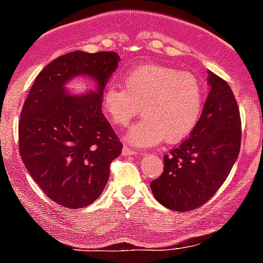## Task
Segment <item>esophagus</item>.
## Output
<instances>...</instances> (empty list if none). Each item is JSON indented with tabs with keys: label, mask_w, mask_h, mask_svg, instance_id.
Listing matches in <instances>:
<instances>
[{
	"label": "esophagus",
	"mask_w": 263,
	"mask_h": 263,
	"mask_svg": "<svg viewBox=\"0 0 263 263\" xmlns=\"http://www.w3.org/2000/svg\"><path fill=\"white\" fill-rule=\"evenodd\" d=\"M122 154H123L124 156H131V155H135V151L132 150L131 147H128L127 145H123V150H122Z\"/></svg>",
	"instance_id": "obj_1"
}]
</instances>
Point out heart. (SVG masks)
<instances>
[{
  "label": "heart",
  "mask_w": 263,
  "mask_h": 263,
  "mask_svg": "<svg viewBox=\"0 0 263 263\" xmlns=\"http://www.w3.org/2000/svg\"><path fill=\"white\" fill-rule=\"evenodd\" d=\"M123 86L112 85L103 94V110L115 126H126L140 107L144 118L127 129L124 139L134 146L147 147L184 140L202 116L203 90L188 72L163 65H141L127 71Z\"/></svg>",
  "instance_id": "heart-1"
}]
</instances>
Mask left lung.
<instances>
[{"label": "left lung", "instance_id": "1", "mask_svg": "<svg viewBox=\"0 0 263 263\" xmlns=\"http://www.w3.org/2000/svg\"><path fill=\"white\" fill-rule=\"evenodd\" d=\"M202 116L191 136L164 156V172L150 183L159 203L173 211L200 208L229 176L240 150V116L227 81L209 71Z\"/></svg>", "mask_w": 263, "mask_h": 263}]
</instances>
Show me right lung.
Masks as SVG:
<instances>
[{"instance_id":"right-lung-1","label":"right lung","mask_w":263,"mask_h":263,"mask_svg":"<svg viewBox=\"0 0 263 263\" xmlns=\"http://www.w3.org/2000/svg\"><path fill=\"white\" fill-rule=\"evenodd\" d=\"M121 61L115 52L66 53L39 72L18 121L20 155L31 178L52 201L67 209L94 202L109 178V165L122 153L102 112L103 90ZM75 77L96 82V90L72 95Z\"/></svg>"}]
</instances>
